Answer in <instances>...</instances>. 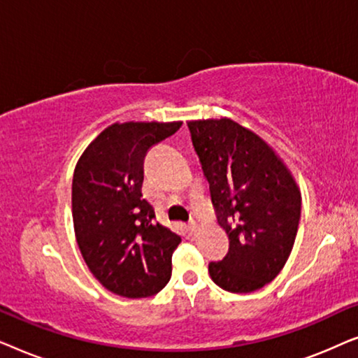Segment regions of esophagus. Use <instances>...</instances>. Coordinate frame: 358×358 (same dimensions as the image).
<instances>
[{
    "label": "esophagus",
    "mask_w": 358,
    "mask_h": 358,
    "mask_svg": "<svg viewBox=\"0 0 358 358\" xmlns=\"http://www.w3.org/2000/svg\"><path fill=\"white\" fill-rule=\"evenodd\" d=\"M197 229H199V224L195 223V222H190V223L187 224V231H189V234H195V233H197Z\"/></svg>",
    "instance_id": "34e87169"
}]
</instances>
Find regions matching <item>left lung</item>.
I'll return each instance as SVG.
<instances>
[{"label":"left lung","mask_w":358,"mask_h":358,"mask_svg":"<svg viewBox=\"0 0 358 358\" xmlns=\"http://www.w3.org/2000/svg\"><path fill=\"white\" fill-rule=\"evenodd\" d=\"M228 254L210 262L223 290L249 293L272 282L295 244L301 194L292 171L256 131L228 117L187 122Z\"/></svg>","instance_id":"left-lung-1"}]
</instances>
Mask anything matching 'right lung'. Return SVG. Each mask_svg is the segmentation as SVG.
I'll return each instance as SVG.
<instances>
[{
    "instance_id": "right-lung-1",
    "label": "right lung",
    "mask_w": 358,
    "mask_h": 358,
    "mask_svg": "<svg viewBox=\"0 0 358 358\" xmlns=\"http://www.w3.org/2000/svg\"><path fill=\"white\" fill-rule=\"evenodd\" d=\"M182 122H115L87 145L71 185V212L81 256L107 290L145 298L171 278L180 236L156 222L141 194L143 159Z\"/></svg>"
}]
</instances>
